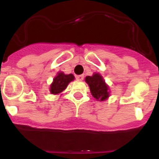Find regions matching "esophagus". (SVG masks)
<instances>
[{"label":"esophagus","mask_w":159,"mask_h":159,"mask_svg":"<svg viewBox=\"0 0 159 159\" xmlns=\"http://www.w3.org/2000/svg\"><path fill=\"white\" fill-rule=\"evenodd\" d=\"M84 75H76V76H75V78H76L77 80L81 81L84 80Z\"/></svg>","instance_id":"1"}]
</instances>
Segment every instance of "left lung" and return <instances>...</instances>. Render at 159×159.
I'll use <instances>...</instances> for the list:
<instances>
[{
  "instance_id": "8db88e82",
  "label": "left lung",
  "mask_w": 159,
  "mask_h": 159,
  "mask_svg": "<svg viewBox=\"0 0 159 159\" xmlns=\"http://www.w3.org/2000/svg\"><path fill=\"white\" fill-rule=\"evenodd\" d=\"M85 81L88 84L92 96L99 101L106 100L109 97V88L99 73H94L92 76H87Z\"/></svg>"
}]
</instances>
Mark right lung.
<instances>
[{
	"label": "right lung",
	"mask_w": 159,
	"mask_h": 159,
	"mask_svg": "<svg viewBox=\"0 0 159 159\" xmlns=\"http://www.w3.org/2000/svg\"><path fill=\"white\" fill-rule=\"evenodd\" d=\"M74 79L75 77L72 74L66 75L64 72H59L57 76L53 79V82L50 86V92L52 95H57L62 92L66 89L68 84L74 80Z\"/></svg>",
	"instance_id": "1"
}]
</instances>
